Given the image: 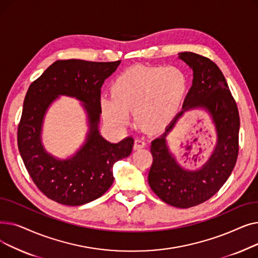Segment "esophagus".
<instances>
[{
  "label": "esophagus",
  "mask_w": 258,
  "mask_h": 258,
  "mask_svg": "<svg viewBox=\"0 0 258 258\" xmlns=\"http://www.w3.org/2000/svg\"><path fill=\"white\" fill-rule=\"evenodd\" d=\"M145 145H146V142H145L143 139L137 138L136 140H135L134 147H135V150H139V148H142V147H144Z\"/></svg>",
  "instance_id": "obj_1"
}]
</instances>
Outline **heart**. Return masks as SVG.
<instances>
[{
    "label": "heart",
    "instance_id": "obj_1",
    "mask_svg": "<svg viewBox=\"0 0 258 258\" xmlns=\"http://www.w3.org/2000/svg\"><path fill=\"white\" fill-rule=\"evenodd\" d=\"M187 91V77L177 67L136 66L122 72L114 81L113 96H102L104 118L122 126L130 121L128 112L150 130L167 125L178 114Z\"/></svg>",
    "mask_w": 258,
    "mask_h": 258
}]
</instances>
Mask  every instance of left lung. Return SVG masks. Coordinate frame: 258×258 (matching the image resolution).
I'll return each mask as SVG.
<instances>
[{"mask_svg": "<svg viewBox=\"0 0 258 258\" xmlns=\"http://www.w3.org/2000/svg\"><path fill=\"white\" fill-rule=\"evenodd\" d=\"M179 58L192 69V86L185 97L183 110L174 117L165 133L152 142L153 164L148 172V184L166 204L190 208L214 196L231 174L238 156L239 115L218 66L192 52L179 53ZM197 107L204 108L212 115L218 142L202 169L188 171L181 168L169 153L166 137L186 110Z\"/></svg>", "mask_w": 258, "mask_h": 258, "instance_id": "obj_1", "label": "left lung"}]
</instances>
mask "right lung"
Here are the masks:
<instances>
[{
	"mask_svg": "<svg viewBox=\"0 0 258 258\" xmlns=\"http://www.w3.org/2000/svg\"><path fill=\"white\" fill-rule=\"evenodd\" d=\"M119 64L120 60H56L27 91L18 127L19 151L36 187L59 204L79 206L100 198L114 182V164L132 153V137L111 143L98 130L100 89ZM59 94L83 101L90 124L85 144L66 160L48 154L40 140L46 108Z\"/></svg>",
	"mask_w": 258,
	"mask_h": 258,
	"instance_id": "obj_1",
	"label": "right lung"
}]
</instances>
